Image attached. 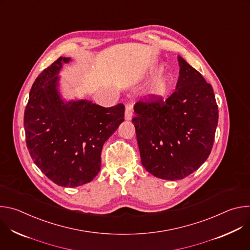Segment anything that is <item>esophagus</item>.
<instances>
[{
	"mask_svg": "<svg viewBox=\"0 0 250 250\" xmlns=\"http://www.w3.org/2000/svg\"><path fill=\"white\" fill-rule=\"evenodd\" d=\"M132 118V104H126L125 105V119L126 121H130Z\"/></svg>",
	"mask_w": 250,
	"mask_h": 250,
	"instance_id": "obj_1",
	"label": "esophagus"
}]
</instances>
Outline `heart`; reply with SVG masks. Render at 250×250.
Here are the masks:
<instances>
[{"label":"heart","mask_w":250,"mask_h":250,"mask_svg":"<svg viewBox=\"0 0 250 250\" xmlns=\"http://www.w3.org/2000/svg\"><path fill=\"white\" fill-rule=\"evenodd\" d=\"M170 91V79L167 75L158 76L149 88V95L157 100L165 99Z\"/></svg>","instance_id":"b5f03b06"}]
</instances>
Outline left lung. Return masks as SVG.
Returning a JSON list of instances; mask_svg holds the SVG:
<instances>
[{
  "label": "left lung",
  "instance_id": "1",
  "mask_svg": "<svg viewBox=\"0 0 250 250\" xmlns=\"http://www.w3.org/2000/svg\"><path fill=\"white\" fill-rule=\"evenodd\" d=\"M179 78L165 101L138 102L133 109L141 164L164 180L183 179L208 157L219 111L211 86L178 56Z\"/></svg>",
  "mask_w": 250,
  "mask_h": 250
}]
</instances>
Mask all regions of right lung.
Instances as JSON below:
<instances>
[{
    "label": "right lung",
    "mask_w": 250,
    "mask_h": 250,
    "mask_svg": "<svg viewBox=\"0 0 250 250\" xmlns=\"http://www.w3.org/2000/svg\"><path fill=\"white\" fill-rule=\"evenodd\" d=\"M70 57H59L34 81L24 111L29 154L61 187L91 182L101 169L104 142L125 121V105L104 108L88 100H65L59 73Z\"/></svg>",
    "instance_id": "add662e5"
}]
</instances>
